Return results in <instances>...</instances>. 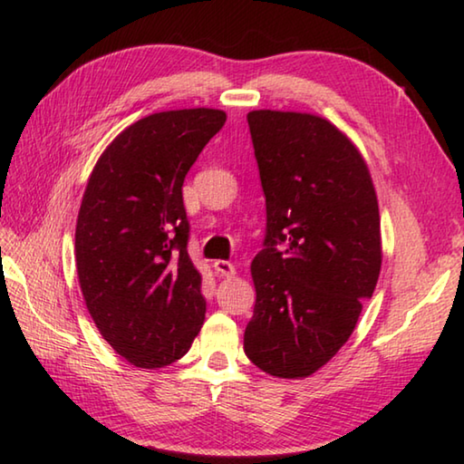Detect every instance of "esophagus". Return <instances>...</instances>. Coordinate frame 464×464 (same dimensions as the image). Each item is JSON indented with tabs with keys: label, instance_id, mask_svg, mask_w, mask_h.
<instances>
[{
	"label": "esophagus",
	"instance_id": "34e87169",
	"mask_svg": "<svg viewBox=\"0 0 464 464\" xmlns=\"http://www.w3.org/2000/svg\"><path fill=\"white\" fill-rule=\"evenodd\" d=\"M213 267L218 276H227V277H231L235 276V272H237V267H235L231 261H225V259H217Z\"/></svg>",
	"mask_w": 464,
	"mask_h": 464
}]
</instances>
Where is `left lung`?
<instances>
[{
    "label": "left lung",
    "mask_w": 464,
    "mask_h": 464,
    "mask_svg": "<svg viewBox=\"0 0 464 464\" xmlns=\"http://www.w3.org/2000/svg\"><path fill=\"white\" fill-rule=\"evenodd\" d=\"M267 233L251 261L246 355L282 379L313 375L355 331L382 269L375 187L357 146L313 113H247ZM285 240L284 255L275 251Z\"/></svg>",
    "instance_id": "left-lung-1"
}]
</instances>
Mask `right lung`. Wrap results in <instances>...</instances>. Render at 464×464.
I'll use <instances>...</instances> for the list:
<instances>
[{
	"label": "right lung",
	"mask_w": 464,
	"mask_h": 464,
	"mask_svg": "<svg viewBox=\"0 0 464 464\" xmlns=\"http://www.w3.org/2000/svg\"><path fill=\"white\" fill-rule=\"evenodd\" d=\"M225 121L208 107L151 113L125 128L89 176L74 231L81 292L101 336L136 367L184 357L205 323L182 182Z\"/></svg>",
	"instance_id": "add662e5"
}]
</instances>
